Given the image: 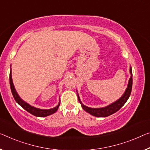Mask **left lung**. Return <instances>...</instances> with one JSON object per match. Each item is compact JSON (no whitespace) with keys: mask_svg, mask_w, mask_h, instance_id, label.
<instances>
[{"mask_svg":"<svg viewBox=\"0 0 150 150\" xmlns=\"http://www.w3.org/2000/svg\"><path fill=\"white\" fill-rule=\"evenodd\" d=\"M130 73L131 77L129 78V80L127 88L125 93H124L123 95L122 96L119 100H117L116 102L112 103V104L109 105V106H107V107L103 108H90L88 107H86V106L83 105L81 103V101L80 100L79 96H78V100H79V102L80 103V104H81L83 109L86 110V112H88V113L93 115V116L98 117H108L110 115L115 113V112H116L117 111H118V110L125 105V103L127 102V100H128V98L129 97L131 93L133 83L132 70H131V68H130Z\"/></svg>","mask_w":150,"mask_h":150,"instance_id":"obj_1","label":"left lung"}]
</instances>
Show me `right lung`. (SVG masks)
<instances>
[{
    "label": "right lung",
    "instance_id": "right-lung-1",
    "mask_svg": "<svg viewBox=\"0 0 150 150\" xmlns=\"http://www.w3.org/2000/svg\"><path fill=\"white\" fill-rule=\"evenodd\" d=\"M9 80H10V86H11V90L12 92L13 96L16 102L19 104L21 107L23 108L25 110H26L27 112H29V113L35 115L36 117H47L48 115H50L54 112L57 111V110L58 109V107L59 106V104L57 106V107L53 108L51 109H40L38 108L32 107L29 104H27V103L24 102L21 98L19 97V96L18 95L17 92H16L15 87H14L13 80H12V76H11V70L10 72V76H9Z\"/></svg>",
    "mask_w": 150,
    "mask_h": 150
}]
</instances>
